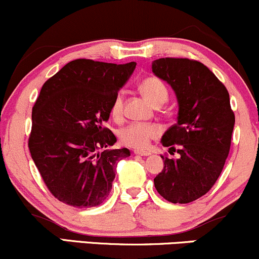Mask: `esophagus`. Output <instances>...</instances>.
<instances>
[{"instance_id": "esophagus-1", "label": "esophagus", "mask_w": 259, "mask_h": 259, "mask_svg": "<svg viewBox=\"0 0 259 259\" xmlns=\"http://www.w3.org/2000/svg\"><path fill=\"white\" fill-rule=\"evenodd\" d=\"M134 153L138 154V156H144V157L151 156V152H148V151H142V150H135L134 151Z\"/></svg>"}]
</instances>
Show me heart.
<instances>
[{
  "instance_id": "b5f03b06",
  "label": "heart",
  "mask_w": 259,
  "mask_h": 259,
  "mask_svg": "<svg viewBox=\"0 0 259 259\" xmlns=\"http://www.w3.org/2000/svg\"><path fill=\"white\" fill-rule=\"evenodd\" d=\"M140 91L154 106H162L168 100V90L164 82L156 76H150L142 80ZM111 115L113 119L119 120L123 115V95L118 92L111 105ZM160 134V127L156 124L130 123L119 132L121 144L133 148H146L152 140Z\"/></svg>"
}]
</instances>
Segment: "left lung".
I'll list each match as a JSON object with an SVG mask.
<instances>
[{
  "mask_svg": "<svg viewBox=\"0 0 259 259\" xmlns=\"http://www.w3.org/2000/svg\"><path fill=\"white\" fill-rule=\"evenodd\" d=\"M152 72L171 86L178 100L177 124L162 136V145L179 159L163 157L154 178L158 194L171 203H189L206 195L221 175L231 144L235 115L224 85L201 62L159 58Z\"/></svg>",
  "mask_w": 259,
  "mask_h": 259,
  "instance_id": "8db88e82",
  "label": "left lung"
}]
</instances>
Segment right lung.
Returning a JSON list of instances; mask_svg holds the SVG:
<instances>
[{"instance_id": "add662e5", "label": "right lung", "mask_w": 259, "mask_h": 259, "mask_svg": "<svg viewBox=\"0 0 259 259\" xmlns=\"http://www.w3.org/2000/svg\"><path fill=\"white\" fill-rule=\"evenodd\" d=\"M135 67V62L75 59L41 89L32 107L29 150L47 189L63 203L96 207L108 197L117 163L130 151L106 150L117 138L105 124Z\"/></svg>"}]
</instances>
